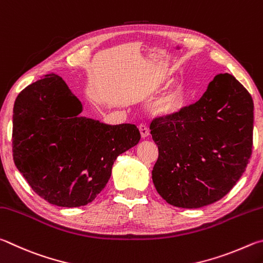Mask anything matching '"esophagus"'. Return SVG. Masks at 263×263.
<instances>
[{"label": "esophagus", "mask_w": 263, "mask_h": 263, "mask_svg": "<svg viewBox=\"0 0 263 263\" xmlns=\"http://www.w3.org/2000/svg\"><path fill=\"white\" fill-rule=\"evenodd\" d=\"M139 129H140L141 136L143 137V139H146V137H149L150 132H149V128H148V126H146V124L141 123L140 126H139Z\"/></svg>", "instance_id": "esophagus-1"}]
</instances>
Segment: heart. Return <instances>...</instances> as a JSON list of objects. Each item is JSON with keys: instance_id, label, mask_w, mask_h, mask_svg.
I'll list each match as a JSON object with an SVG mask.
<instances>
[{"instance_id": "obj_1", "label": "heart", "mask_w": 263, "mask_h": 263, "mask_svg": "<svg viewBox=\"0 0 263 263\" xmlns=\"http://www.w3.org/2000/svg\"><path fill=\"white\" fill-rule=\"evenodd\" d=\"M187 89L181 83H177L155 101V113L164 117H172L180 113L186 106Z\"/></svg>"}]
</instances>
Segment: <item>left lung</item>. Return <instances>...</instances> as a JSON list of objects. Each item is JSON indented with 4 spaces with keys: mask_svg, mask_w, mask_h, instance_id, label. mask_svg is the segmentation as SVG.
<instances>
[{
    "mask_svg": "<svg viewBox=\"0 0 263 263\" xmlns=\"http://www.w3.org/2000/svg\"><path fill=\"white\" fill-rule=\"evenodd\" d=\"M254 105L230 73H218L199 101L150 124L158 146L153 181L174 206L201 208L232 190L252 155Z\"/></svg>",
    "mask_w": 263,
    "mask_h": 263,
    "instance_id": "left-lung-1",
    "label": "left lung"
}]
</instances>
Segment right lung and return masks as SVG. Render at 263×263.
Instances as JSON below:
<instances>
[{
	"label": "right lung",
	"mask_w": 263,
	"mask_h": 263,
	"mask_svg": "<svg viewBox=\"0 0 263 263\" xmlns=\"http://www.w3.org/2000/svg\"><path fill=\"white\" fill-rule=\"evenodd\" d=\"M83 105L66 82L49 73L26 86L12 115L13 162L44 200L64 208L93 201L119 155L135 146V124L110 126L81 117Z\"/></svg>",
	"instance_id": "obj_1"
}]
</instances>
